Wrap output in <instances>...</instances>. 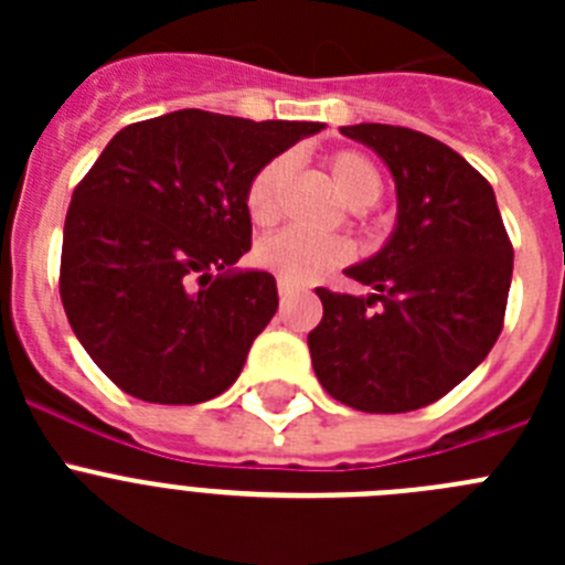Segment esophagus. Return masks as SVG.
Segmentation results:
<instances>
[{"instance_id":"34e87169","label":"esophagus","mask_w":565,"mask_h":565,"mask_svg":"<svg viewBox=\"0 0 565 565\" xmlns=\"http://www.w3.org/2000/svg\"><path fill=\"white\" fill-rule=\"evenodd\" d=\"M277 288H279V299H282V302H288V299L294 297V291H297V288H294L291 282H286V279H279Z\"/></svg>"}]
</instances>
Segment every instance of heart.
Instances as JSON below:
<instances>
[{
    "mask_svg": "<svg viewBox=\"0 0 565 565\" xmlns=\"http://www.w3.org/2000/svg\"><path fill=\"white\" fill-rule=\"evenodd\" d=\"M291 161L277 154L274 161L259 169L246 189V209L257 226H268L279 217L282 189H286ZM328 174L339 198L351 209H367L382 194V172L376 163L362 152H337L328 158ZM257 263L286 279L291 286H311L317 279L328 277L333 268L344 266L353 257V246L344 237H311L297 228L271 234L254 252Z\"/></svg>",
    "mask_w": 565,
    "mask_h": 565,
    "instance_id": "b5f03b06",
    "label": "heart"
}]
</instances>
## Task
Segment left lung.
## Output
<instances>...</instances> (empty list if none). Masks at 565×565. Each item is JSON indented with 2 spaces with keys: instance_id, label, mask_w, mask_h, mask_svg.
Segmentation results:
<instances>
[{
  "instance_id": "1",
  "label": "left lung",
  "mask_w": 565,
  "mask_h": 565,
  "mask_svg": "<svg viewBox=\"0 0 565 565\" xmlns=\"http://www.w3.org/2000/svg\"><path fill=\"white\" fill-rule=\"evenodd\" d=\"M339 132L391 169L398 212L387 243L344 268L373 294L317 288L313 371L353 411H418L463 382L501 337L515 252L495 192L456 149L391 124Z\"/></svg>"
}]
</instances>
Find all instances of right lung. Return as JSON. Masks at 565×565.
Masks as SVG:
<instances>
[{"label":"right lung","instance_id":"1","mask_svg":"<svg viewBox=\"0 0 565 565\" xmlns=\"http://www.w3.org/2000/svg\"><path fill=\"white\" fill-rule=\"evenodd\" d=\"M319 121L178 109L124 127L73 192L62 291L70 328L124 393L201 404L239 376L277 313L252 248L246 189Z\"/></svg>","mask_w":565,"mask_h":565}]
</instances>
